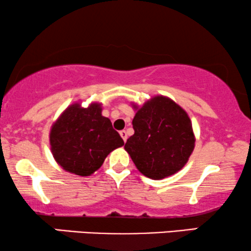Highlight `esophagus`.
Returning a JSON list of instances; mask_svg holds the SVG:
<instances>
[{
  "label": "esophagus",
  "mask_w": 251,
  "mask_h": 251,
  "mask_svg": "<svg viewBox=\"0 0 251 251\" xmlns=\"http://www.w3.org/2000/svg\"><path fill=\"white\" fill-rule=\"evenodd\" d=\"M120 135H121L123 141L126 142V130H122V131H120Z\"/></svg>",
  "instance_id": "34e87169"
}]
</instances>
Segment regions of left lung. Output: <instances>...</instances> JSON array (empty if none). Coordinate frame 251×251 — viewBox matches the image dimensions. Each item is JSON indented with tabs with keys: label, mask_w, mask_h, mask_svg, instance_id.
<instances>
[{
	"label": "left lung",
	"mask_w": 251,
	"mask_h": 251,
	"mask_svg": "<svg viewBox=\"0 0 251 251\" xmlns=\"http://www.w3.org/2000/svg\"><path fill=\"white\" fill-rule=\"evenodd\" d=\"M132 120L135 133L126 151L143 175L161 180L177 173L195 148L193 125L185 110L165 96H155L138 106Z\"/></svg>",
	"instance_id": "1"
}]
</instances>
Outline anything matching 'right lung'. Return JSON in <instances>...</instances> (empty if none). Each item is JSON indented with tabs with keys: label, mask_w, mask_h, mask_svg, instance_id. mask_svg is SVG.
<instances>
[{
	"label": "right lung",
	"mask_w": 251,
	"mask_h": 251,
	"mask_svg": "<svg viewBox=\"0 0 251 251\" xmlns=\"http://www.w3.org/2000/svg\"><path fill=\"white\" fill-rule=\"evenodd\" d=\"M101 106L91 102L84 108L80 102H75L51 126V153L64 171L90 176L101 167L110 152L125 144L110 120L102 116Z\"/></svg>",
	"instance_id": "right-lung-1"
}]
</instances>
